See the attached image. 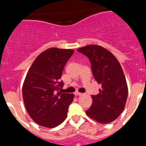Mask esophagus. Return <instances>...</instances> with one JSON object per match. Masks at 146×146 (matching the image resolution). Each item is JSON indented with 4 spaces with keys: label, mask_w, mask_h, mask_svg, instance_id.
Segmentation results:
<instances>
[{
    "label": "esophagus",
    "mask_w": 146,
    "mask_h": 146,
    "mask_svg": "<svg viewBox=\"0 0 146 146\" xmlns=\"http://www.w3.org/2000/svg\"><path fill=\"white\" fill-rule=\"evenodd\" d=\"M74 94H75L76 96H81V95H82V93H80L78 92V91H76V92L74 93Z\"/></svg>",
    "instance_id": "34e87169"
}]
</instances>
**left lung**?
Here are the masks:
<instances>
[{"mask_svg": "<svg viewBox=\"0 0 146 146\" xmlns=\"http://www.w3.org/2000/svg\"><path fill=\"white\" fill-rule=\"evenodd\" d=\"M87 56L94 79L102 85L97 95H92V105L86 114L100 123L115 121L124 109L128 87L119 62L109 50L99 45H88L77 50Z\"/></svg>", "mask_w": 146, "mask_h": 146, "instance_id": "left-lung-1", "label": "left lung"}]
</instances>
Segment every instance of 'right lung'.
Masks as SVG:
<instances>
[{"label":"right lung","instance_id":"1","mask_svg":"<svg viewBox=\"0 0 146 146\" xmlns=\"http://www.w3.org/2000/svg\"><path fill=\"white\" fill-rule=\"evenodd\" d=\"M73 50L50 48L38 55L28 70L23 86V97L31 118L47 128L63 123L74 94H60V81L66 62Z\"/></svg>","mask_w":146,"mask_h":146}]
</instances>
